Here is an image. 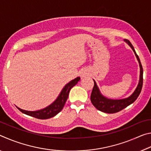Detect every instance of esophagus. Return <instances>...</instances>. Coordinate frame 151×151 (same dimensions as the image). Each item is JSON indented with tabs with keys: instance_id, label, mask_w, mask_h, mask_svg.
Here are the masks:
<instances>
[{
	"instance_id": "obj_1",
	"label": "esophagus",
	"mask_w": 151,
	"mask_h": 151,
	"mask_svg": "<svg viewBox=\"0 0 151 151\" xmlns=\"http://www.w3.org/2000/svg\"><path fill=\"white\" fill-rule=\"evenodd\" d=\"M86 75V74L85 72H82V73H81L80 76H81V78H83V77H85Z\"/></svg>"
}]
</instances>
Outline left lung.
I'll return each instance as SVG.
<instances>
[{
	"label": "left lung",
	"mask_w": 151,
	"mask_h": 151,
	"mask_svg": "<svg viewBox=\"0 0 151 151\" xmlns=\"http://www.w3.org/2000/svg\"><path fill=\"white\" fill-rule=\"evenodd\" d=\"M128 45H129L131 48L134 51V55L136 56L138 61L139 63L140 66V78L139 82L138 84L137 88L135 89L134 93H132L131 96L128 98L124 99H119V100H113V99H110L104 96L103 94L101 93L100 90L98 86L96 85V83L94 80V86L92 91V93L91 95V103H93L94 106L99 111H101L106 113H115V112L121 111V110L126 108L130 104L133 103L134 102L137 100L138 96L141 92L142 87V83H143V69L142 66L139 59V56L135 52V50L132 45L131 42L129 40L124 39V40Z\"/></svg>",
	"instance_id": "obj_1"
}]
</instances>
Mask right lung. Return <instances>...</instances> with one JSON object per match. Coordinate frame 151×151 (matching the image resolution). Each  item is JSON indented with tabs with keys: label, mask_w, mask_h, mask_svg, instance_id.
Masks as SVG:
<instances>
[{
	"label": "right lung",
	"mask_w": 151,
	"mask_h": 151,
	"mask_svg": "<svg viewBox=\"0 0 151 151\" xmlns=\"http://www.w3.org/2000/svg\"><path fill=\"white\" fill-rule=\"evenodd\" d=\"M80 77H76L74 80L70 81L68 84H66L65 87L63 88V90L61 91L57 99L52 104L45 109L36 111H25V110H22L19 108V107H17V109L20 112H22V113L39 119H47L52 118V117L57 115L58 112L62 111L64 106H65L66 101H67L70 89L76 85V83L80 81Z\"/></svg>",
	"instance_id": "right-lung-1"
}]
</instances>
